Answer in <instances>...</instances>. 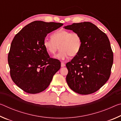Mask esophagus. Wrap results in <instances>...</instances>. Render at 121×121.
Masks as SVG:
<instances>
[{"mask_svg": "<svg viewBox=\"0 0 121 121\" xmlns=\"http://www.w3.org/2000/svg\"><path fill=\"white\" fill-rule=\"evenodd\" d=\"M61 67H65V63L64 62H61Z\"/></svg>", "mask_w": 121, "mask_h": 121, "instance_id": "1", "label": "esophagus"}]
</instances>
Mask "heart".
<instances>
[{"label":"heart","mask_w":121,"mask_h":121,"mask_svg":"<svg viewBox=\"0 0 121 121\" xmlns=\"http://www.w3.org/2000/svg\"><path fill=\"white\" fill-rule=\"evenodd\" d=\"M43 45L49 53L54 54L59 48L61 50L56 58L65 60L68 58L75 57L80 52L82 45V39L79 33L67 30H60L53 33L51 39H45ZM60 48H59V46Z\"/></svg>","instance_id":"b5f03b06"}]
</instances>
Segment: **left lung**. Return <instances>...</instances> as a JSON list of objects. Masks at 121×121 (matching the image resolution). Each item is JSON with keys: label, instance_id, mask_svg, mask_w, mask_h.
<instances>
[{"label": "left lung", "instance_id": "8db88e82", "mask_svg": "<svg viewBox=\"0 0 121 121\" xmlns=\"http://www.w3.org/2000/svg\"><path fill=\"white\" fill-rule=\"evenodd\" d=\"M80 35L82 45L80 52L67 63L66 81L70 89L80 95L95 92L110 77L113 53L106 34L89 22L64 26Z\"/></svg>", "mask_w": 121, "mask_h": 121}]
</instances>
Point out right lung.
<instances>
[{
  "label": "right lung",
  "mask_w": 121,
  "mask_h": 121,
  "mask_svg": "<svg viewBox=\"0 0 121 121\" xmlns=\"http://www.w3.org/2000/svg\"><path fill=\"white\" fill-rule=\"evenodd\" d=\"M62 23L35 21L14 37L8 56L10 75L14 83L26 93L44 91L60 69L61 62L51 58L43 42L48 34Z\"/></svg>",
  "instance_id": "1"
}]
</instances>
